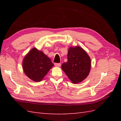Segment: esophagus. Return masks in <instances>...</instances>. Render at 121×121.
Returning <instances> with one entry per match:
<instances>
[{
	"mask_svg": "<svg viewBox=\"0 0 121 121\" xmlns=\"http://www.w3.org/2000/svg\"><path fill=\"white\" fill-rule=\"evenodd\" d=\"M55 65L57 67H60L61 64L60 63H55Z\"/></svg>",
	"mask_w": 121,
	"mask_h": 121,
	"instance_id": "esophagus-1",
	"label": "esophagus"
}]
</instances>
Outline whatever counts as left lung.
I'll use <instances>...</instances> for the list:
<instances>
[{"label":"left lung","mask_w":121,"mask_h":121,"mask_svg":"<svg viewBox=\"0 0 121 121\" xmlns=\"http://www.w3.org/2000/svg\"><path fill=\"white\" fill-rule=\"evenodd\" d=\"M61 68L72 83H81L89 75L91 58L80 46L70 47L68 49V61L62 64Z\"/></svg>","instance_id":"1"}]
</instances>
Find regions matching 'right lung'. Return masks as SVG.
Segmentation results:
<instances>
[{
    "label": "right lung",
    "instance_id": "obj_1",
    "mask_svg": "<svg viewBox=\"0 0 121 121\" xmlns=\"http://www.w3.org/2000/svg\"><path fill=\"white\" fill-rule=\"evenodd\" d=\"M50 59L42 51L33 48L28 52L22 61L24 73L32 81L38 82L43 80L53 66Z\"/></svg>",
    "mask_w": 121,
    "mask_h": 121
}]
</instances>
